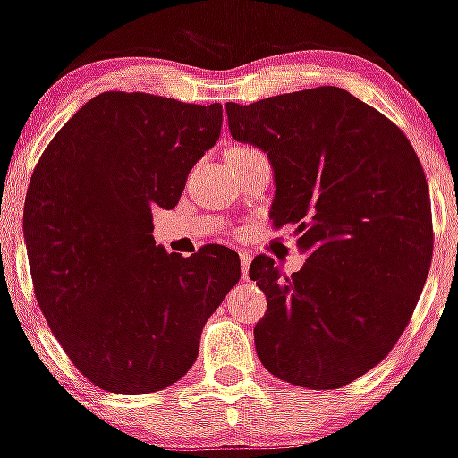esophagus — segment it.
Here are the masks:
<instances>
[{"mask_svg":"<svg viewBox=\"0 0 458 458\" xmlns=\"http://www.w3.org/2000/svg\"><path fill=\"white\" fill-rule=\"evenodd\" d=\"M239 259H241V277H247V271H250V262H251V254L250 251H239Z\"/></svg>","mask_w":458,"mask_h":458,"instance_id":"obj_1","label":"esophagus"}]
</instances>
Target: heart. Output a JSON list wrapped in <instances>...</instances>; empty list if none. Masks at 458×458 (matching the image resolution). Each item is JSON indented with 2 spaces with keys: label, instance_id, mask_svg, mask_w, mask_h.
Here are the masks:
<instances>
[{
  "label": "heart",
  "instance_id": "obj_1",
  "mask_svg": "<svg viewBox=\"0 0 458 458\" xmlns=\"http://www.w3.org/2000/svg\"><path fill=\"white\" fill-rule=\"evenodd\" d=\"M247 146H234V148H230V150H245Z\"/></svg>",
  "mask_w": 458,
  "mask_h": 458
}]
</instances>
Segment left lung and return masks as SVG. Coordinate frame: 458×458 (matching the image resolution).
<instances>
[{"mask_svg":"<svg viewBox=\"0 0 458 458\" xmlns=\"http://www.w3.org/2000/svg\"><path fill=\"white\" fill-rule=\"evenodd\" d=\"M230 135L267 152L271 217L291 224L306 254L284 277L259 256L250 277L267 295L256 353L277 379L335 390L392 351L433 259L428 185L392 120L343 88L225 105Z\"/></svg>","mask_w":458,"mask_h":458,"instance_id":"obj_1","label":"left lung"}]
</instances>
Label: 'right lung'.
<instances>
[{"instance_id":"obj_1","label":"right lung","mask_w":458,"mask_h":458,"mask_svg":"<svg viewBox=\"0 0 458 458\" xmlns=\"http://www.w3.org/2000/svg\"><path fill=\"white\" fill-rule=\"evenodd\" d=\"M222 105L103 92L57 131L31 174L25 247L34 295L68 360L115 394H150L193 366L239 256L167 254L152 207L174 208L222 133Z\"/></svg>"}]
</instances>
